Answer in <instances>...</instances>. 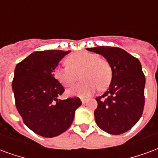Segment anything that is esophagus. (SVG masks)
<instances>
[{
  "label": "esophagus",
  "mask_w": 158,
  "mask_h": 158,
  "mask_svg": "<svg viewBox=\"0 0 158 158\" xmlns=\"http://www.w3.org/2000/svg\"><path fill=\"white\" fill-rule=\"evenodd\" d=\"M81 102H82V104H85V103H86V100L82 99V100H81Z\"/></svg>",
  "instance_id": "esophagus-1"
}]
</instances>
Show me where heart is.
Returning <instances> with one entry per match:
<instances>
[{
    "label": "heart",
    "mask_w": 158,
    "mask_h": 158,
    "mask_svg": "<svg viewBox=\"0 0 158 158\" xmlns=\"http://www.w3.org/2000/svg\"><path fill=\"white\" fill-rule=\"evenodd\" d=\"M67 67H57L53 73L56 80L65 87H70L79 79L78 85L67 90L69 96L87 98L97 88L106 89L109 85L113 71L106 59L89 52H79L69 56L65 60Z\"/></svg>",
    "instance_id": "obj_1"
}]
</instances>
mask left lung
<instances>
[{
	"label": "left lung",
	"mask_w": 158,
	"mask_h": 158,
	"mask_svg": "<svg viewBox=\"0 0 158 158\" xmlns=\"http://www.w3.org/2000/svg\"><path fill=\"white\" fill-rule=\"evenodd\" d=\"M87 51L102 55L109 62L113 77L108 89L96 97V124L111 135L128 131L142 115L146 79L137 58L118 47L96 46Z\"/></svg>",
	"instance_id": "8db88e82"
}]
</instances>
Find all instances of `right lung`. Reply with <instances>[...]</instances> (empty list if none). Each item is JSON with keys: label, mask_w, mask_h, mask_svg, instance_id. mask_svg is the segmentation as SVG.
Masks as SVG:
<instances>
[{"label": "right lung", "mask_w": 158, "mask_h": 158, "mask_svg": "<svg viewBox=\"0 0 158 158\" xmlns=\"http://www.w3.org/2000/svg\"><path fill=\"white\" fill-rule=\"evenodd\" d=\"M69 52H33L14 70L12 91L17 109L24 124L43 137L52 138L65 132L72 124L76 109L82 104L79 98H58L64 88L53 73Z\"/></svg>", "instance_id": "right-lung-1"}]
</instances>
